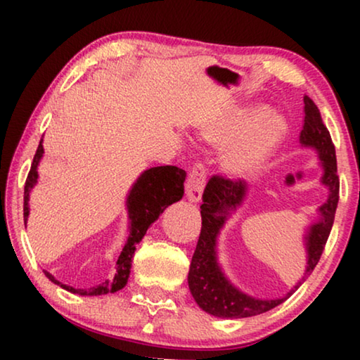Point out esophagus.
Masks as SVG:
<instances>
[{
  "mask_svg": "<svg viewBox=\"0 0 360 360\" xmlns=\"http://www.w3.org/2000/svg\"><path fill=\"white\" fill-rule=\"evenodd\" d=\"M205 185H206V169L201 164H198L190 170L188 179H186L185 191H186V196H188V200L193 201V203L200 201L201 195H203Z\"/></svg>",
  "mask_w": 360,
  "mask_h": 360,
  "instance_id": "1",
  "label": "esophagus"
}]
</instances>
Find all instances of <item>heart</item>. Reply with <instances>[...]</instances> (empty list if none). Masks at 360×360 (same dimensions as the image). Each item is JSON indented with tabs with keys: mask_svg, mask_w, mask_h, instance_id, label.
Here are the masks:
<instances>
[{
	"mask_svg": "<svg viewBox=\"0 0 360 360\" xmlns=\"http://www.w3.org/2000/svg\"><path fill=\"white\" fill-rule=\"evenodd\" d=\"M267 115L264 106H243L206 122L200 136L216 147H226L221 164L229 175L244 176L259 170L277 150L285 136V122Z\"/></svg>",
	"mask_w": 360,
	"mask_h": 360,
	"instance_id": "obj_1",
	"label": "heart"
}]
</instances>
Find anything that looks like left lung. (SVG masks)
<instances>
[{
    "label": "left lung",
    "instance_id": "obj_1",
    "mask_svg": "<svg viewBox=\"0 0 360 360\" xmlns=\"http://www.w3.org/2000/svg\"><path fill=\"white\" fill-rule=\"evenodd\" d=\"M304 101V124L300 132V144L316 150L321 160L323 176L321 184L326 186L329 195L326 203L319 206V219L309 224L304 234V249H307V269L298 283L282 298L260 300L240 292L226 277L218 262V236L231 214L243 205L249 186L243 180H231L224 176H211L203 191L201 208V233L195 254L191 257L188 272V288L191 297L198 307L208 314L226 319L257 316L283 303L304 278L313 272L321 257L328 236L331 233L334 214L339 201V176L336 164V149L324 126L318 106L309 96H303Z\"/></svg>",
    "mask_w": 360,
    "mask_h": 360
}]
</instances>
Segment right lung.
Masks as SVG:
<instances>
[{
    "mask_svg": "<svg viewBox=\"0 0 360 360\" xmlns=\"http://www.w3.org/2000/svg\"><path fill=\"white\" fill-rule=\"evenodd\" d=\"M44 155V146L42 139L39 142V147L34 155L31 170H29L26 186H24V224H26L29 216V195L31 190L36 186L39 174L37 167ZM186 172L179 169L174 165H162V167H152L142 172L134 184H132L129 193L126 196V210H127V219H129V236L124 248L121 250L120 259L116 262V274L115 277L110 280H105L98 287L83 290V288H73L70 285H63L56 280L52 274L44 270L46 277L51 282L60 285L62 288L68 290L70 293H78L82 297H98V295H108L120 292L121 288L126 287L127 278L131 274L132 265V255L136 252V245L141 243L144 238L147 229L155 219L159 218L160 213H164L165 208H169L172 203L180 201L184 196V181H185Z\"/></svg>",
    "mask_w": 360,
    "mask_h": 360,
    "instance_id": "right-lung-1",
    "label": "right lung"
}]
</instances>
